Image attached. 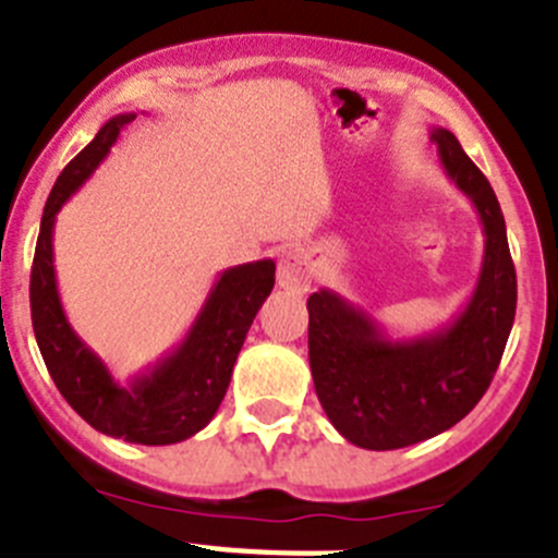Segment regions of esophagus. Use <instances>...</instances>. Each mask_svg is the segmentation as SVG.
I'll return each mask as SVG.
<instances>
[{
	"instance_id": "esophagus-1",
	"label": "esophagus",
	"mask_w": 558,
	"mask_h": 558,
	"mask_svg": "<svg viewBox=\"0 0 558 558\" xmlns=\"http://www.w3.org/2000/svg\"><path fill=\"white\" fill-rule=\"evenodd\" d=\"M276 282H279V288L293 290V293H302V290H307V284H310L307 256L299 254V251H284V254L279 256Z\"/></svg>"
}]
</instances>
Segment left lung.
Segmentation results:
<instances>
[{"mask_svg": "<svg viewBox=\"0 0 558 558\" xmlns=\"http://www.w3.org/2000/svg\"><path fill=\"white\" fill-rule=\"evenodd\" d=\"M430 142L486 236L466 307L436 332L399 340L335 290L307 299L315 393L335 430L363 450H399L458 425L489 388L514 324L517 274L495 190L447 128H433Z\"/></svg>", "mask_w": 558, "mask_h": 558, "instance_id": "left-lung-1", "label": "left lung"}]
</instances>
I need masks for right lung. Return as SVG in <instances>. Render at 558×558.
I'll return each mask as SVG.
<instances>
[{
	"instance_id": "add662e5",
	"label": "right lung",
	"mask_w": 558,
	"mask_h": 558,
	"mask_svg": "<svg viewBox=\"0 0 558 558\" xmlns=\"http://www.w3.org/2000/svg\"><path fill=\"white\" fill-rule=\"evenodd\" d=\"M133 120L136 113L111 117L58 175L44 206L33 256L29 313L49 377L77 416L106 436L161 447L195 436L218 413L254 315L274 290L276 263L256 259L218 274L186 338L128 386H120L66 322L52 265V231L61 206L100 167L122 128Z\"/></svg>"
}]
</instances>
